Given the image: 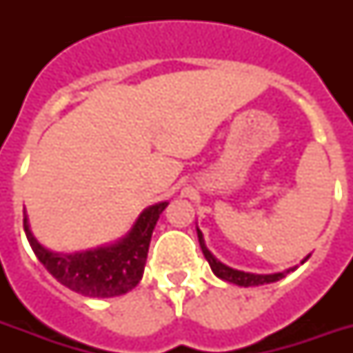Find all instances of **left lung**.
<instances>
[{"label":"left lung","instance_id":"obj_1","mask_svg":"<svg viewBox=\"0 0 353 353\" xmlns=\"http://www.w3.org/2000/svg\"><path fill=\"white\" fill-rule=\"evenodd\" d=\"M196 231H198V240H199V245H201V251H203L205 258H207V262H209L210 269H212V273H214L218 279L229 282V284L241 285V288L271 284V282H276V280L284 279L285 274L290 273V271H295V269L299 268V265H295V268L285 269V271H282V273H271V274H256V273H247V271H238V269H232L229 268V265H225L223 262H220V260H218V258H216L209 249H207V245H205L203 232L199 231L198 227H196ZM307 258H310V254H307L301 263L306 262Z\"/></svg>","mask_w":353,"mask_h":353}]
</instances>
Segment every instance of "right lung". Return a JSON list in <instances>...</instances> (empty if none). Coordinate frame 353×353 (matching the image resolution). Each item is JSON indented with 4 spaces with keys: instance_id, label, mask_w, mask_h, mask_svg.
Instances as JSON below:
<instances>
[{
    "instance_id": "add662e5",
    "label": "right lung",
    "mask_w": 353,
    "mask_h": 353,
    "mask_svg": "<svg viewBox=\"0 0 353 353\" xmlns=\"http://www.w3.org/2000/svg\"><path fill=\"white\" fill-rule=\"evenodd\" d=\"M168 201L144 209L128 234L115 243L77 252H57L47 249L30 232L29 218L23 212V229L36 258L62 285L84 296L124 295L143 279L150 240Z\"/></svg>"
}]
</instances>
